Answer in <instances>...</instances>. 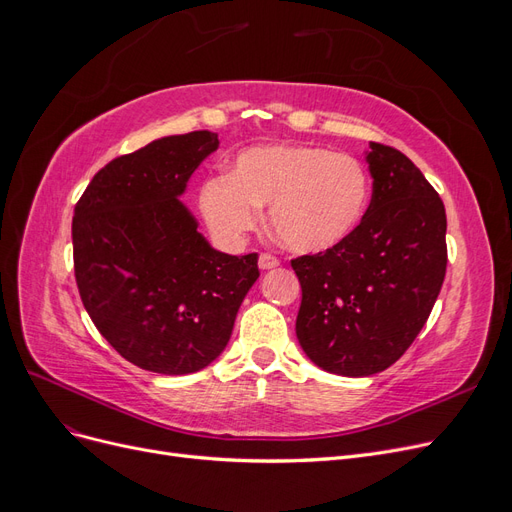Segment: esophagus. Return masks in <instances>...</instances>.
I'll list each match as a JSON object with an SVG mask.
<instances>
[{"mask_svg": "<svg viewBox=\"0 0 512 512\" xmlns=\"http://www.w3.org/2000/svg\"><path fill=\"white\" fill-rule=\"evenodd\" d=\"M258 267L260 269H275V267H280V258H277L275 254H271V252H265V254H260V258H258Z\"/></svg>", "mask_w": 512, "mask_h": 512, "instance_id": "obj_1", "label": "esophagus"}]
</instances>
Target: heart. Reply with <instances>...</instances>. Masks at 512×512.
I'll use <instances>...</instances> for the list:
<instances>
[{
    "instance_id": "b5f03b06",
    "label": "heart",
    "mask_w": 512,
    "mask_h": 512,
    "mask_svg": "<svg viewBox=\"0 0 512 512\" xmlns=\"http://www.w3.org/2000/svg\"><path fill=\"white\" fill-rule=\"evenodd\" d=\"M369 175L350 153L314 145L243 151L230 177L200 190V209L215 235L235 241L269 209L275 237L292 252L320 254L344 243L363 220Z\"/></svg>"
}]
</instances>
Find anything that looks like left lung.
Instances as JSON below:
<instances>
[{
  "label": "left lung",
  "mask_w": 512,
  "mask_h": 512,
  "mask_svg": "<svg viewBox=\"0 0 512 512\" xmlns=\"http://www.w3.org/2000/svg\"><path fill=\"white\" fill-rule=\"evenodd\" d=\"M374 194L361 224L333 250L292 258L303 299L297 337L318 367L371 376L421 333L446 275V211L399 149L371 143Z\"/></svg>",
  "instance_id": "obj_1"
}]
</instances>
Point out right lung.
Segmentation results:
<instances>
[{
  "label": "right lung",
  "mask_w": 512,
  "mask_h": 512,
  "mask_svg": "<svg viewBox=\"0 0 512 512\" xmlns=\"http://www.w3.org/2000/svg\"><path fill=\"white\" fill-rule=\"evenodd\" d=\"M218 134L166 136L100 168L72 218L74 277L96 329L123 359L156 374L207 367L226 348L258 254L205 241L177 196Z\"/></svg>",
  "instance_id": "add662e5"
}]
</instances>
